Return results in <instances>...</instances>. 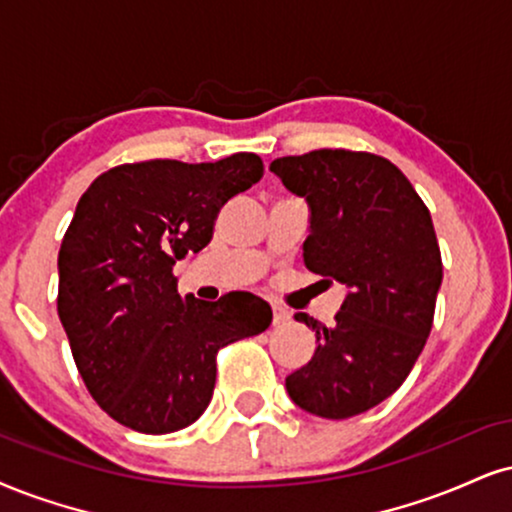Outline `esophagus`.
I'll list each match as a JSON object with an SVG mask.
<instances>
[{
    "label": "esophagus",
    "mask_w": 512,
    "mask_h": 512,
    "mask_svg": "<svg viewBox=\"0 0 512 512\" xmlns=\"http://www.w3.org/2000/svg\"><path fill=\"white\" fill-rule=\"evenodd\" d=\"M287 320H289V311H287V308L273 306V325L280 327V325H285Z\"/></svg>",
    "instance_id": "1"
}]
</instances>
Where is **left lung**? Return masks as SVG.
Instances as JSON below:
<instances>
[{
    "instance_id": "1",
    "label": "left lung",
    "mask_w": 512,
    "mask_h": 512,
    "mask_svg": "<svg viewBox=\"0 0 512 512\" xmlns=\"http://www.w3.org/2000/svg\"><path fill=\"white\" fill-rule=\"evenodd\" d=\"M270 170L311 206L306 268L349 289L332 327L294 315L318 349L287 391L320 418L361 415L406 382L430 337L444 275L430 208L394 163L368 151L315 149Z\"/></svg>"
}]
</instances>
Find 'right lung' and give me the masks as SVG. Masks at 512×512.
<instances>
[{"mask_svg":"<svg viewBox=\"0 0 512 512\" xmlns=\"http://www.w3.org/2000/svg\"><path fill=\"white\" fill-rule=\"evenodd\" d=\"M263 178L251 151L216 163H123L87 187L59 249L56 311L92 399L144 434L192 425L223 346L268 330L249 292L216 304L178 294L175 261L204 249L227 201Z\"/></svg>","mask_w":512,"mask_h":512,"instance_id":"obj_1","label":"right lung"}]
</instances>
